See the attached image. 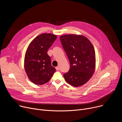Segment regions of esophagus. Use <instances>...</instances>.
<instances>
[{
	"instance_id": "esophagus-1",
	"label": "esophagus",
	"mask_w": 122,
	"mask_h": 122,
	"mask_svg": "<svg viewBox=\"0 0 122 122\" xmlns=\"http://www.w3.org/2000/svg\"><path fill=\"white\" fill-rule=\"evenodd\" d=\"M56 71H59V66H56Z\"/></svg>"
}]
</instances>
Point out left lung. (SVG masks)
I'll return each instance as SVG.
<instances>
[{
    "label": "left lung",
    "mask_w": 122,
    "mask_h": 122,
    "mask_svg": "<svg viewBox=\"0 0 122 122\" xmlns=\"http://www.w3.org/2000/svg\"><path fill=\"white\" fill-rule=\"evenodd\" d=\"M60 40L71 64L69 71L63 75L65 81L74 87L83 85L95 71L93 45L87 38L79 35H64L60 37Z\"/></svg>",
    "instance_id": "left-lung-1"
}]
</instances>
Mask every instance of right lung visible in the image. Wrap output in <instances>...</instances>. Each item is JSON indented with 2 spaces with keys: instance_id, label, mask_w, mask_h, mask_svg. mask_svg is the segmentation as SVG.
<instances>
[{
  "instance_id": "obj_1",
  "label": "right lung",
  "mask_w": 122,
  "mask_h": 122,
  "mask_svg": "<svg viewBox=\"0 0 122 122\" xmlns=\"http://www.w3.org/2000/svg\"><path fill=\"white\" fill-rule=\"evenodd\" d=\"M56 38V35L51 33L41 34L31 42L26 50L24 67L29 79L34 84L47 82L56 71L47 51Z\"/></svg>"
}]
</instances>
